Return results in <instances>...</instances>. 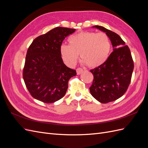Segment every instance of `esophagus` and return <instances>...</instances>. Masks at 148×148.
Here are the masks:
<instances>
[{
    "label": "esophagus",
    "mask_w": 148,
    "mask_h": 148,
    "mask_svg": "<svg viewBox=\"0 0 148 148\" xmlns=\"http://www.w3.org/2000/svg\"><path fill=\"white\" fill-rule=\"evenodd\" d=\"M83 71V70L82 68H78L77 69V73L78 75H80Z\"/></svg>",
    "instance_id": "obj_1"
}]
</instances>
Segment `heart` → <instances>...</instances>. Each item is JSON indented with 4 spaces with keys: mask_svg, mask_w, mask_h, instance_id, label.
<instances>
[{
    "mask_svg": "<svg viewBox=\"0 0 148 148\" xmlns=\"http://www.w3.org/2000/svg\"><path fill=\"white\" fill-rule=\"evenodd\" d=\"M69 45L62 44L60 52L62 60L69 66H73L78 58L90 67L102 64L108 58L111 50V41L104 33L92 31L80 32L71 36Z\"/></svg>",
    "mask_w": 148,
    "mask_h": 148,
    "instance_id": "b5f03b06",
    "label": "heart"
}]
</instances>
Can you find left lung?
I'll list each match as a JSON object with an SVG mask.
<instances>
[{
	"label": "left lung",
	"instance_id": "obj_1",
	"mask_svg": "<svg viewBox=\"0 0 148 148\" xmlns=\"http://www.w3.org/2000/svg\"><path fill=\"white\" fill-rule=\"evenodd\" d=\"M93 27L109 36L114 49L105 62L90 70L94 76L89 88L91 95L106 104L118 99L126 92L131 82L134 64L130 50L119 35L103 26Z\"/></svg>",
	"mask_w": 148,
	"mask_h": 148
}]
</instances>
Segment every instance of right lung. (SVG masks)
<instances>
[{
    "label": "right lung",
    "instance_id": "right-lung-1",
    "mask_svg": "<svg viewBox=\"0 0 148 148\" xmlns=\"http://www.w3.org/2000/svg\"><path fill=\"white\" fill-rule=\"evenodd\" d=\"M75 29L56 27L35 38L25 59L23 78L30 95L44 103L62 99L68 88L69 80L77 75L67 67L60 56L64 39Z\"/></svg>",
    "mask_w": 148,
    "mask_h": 148
}]
</instances>
